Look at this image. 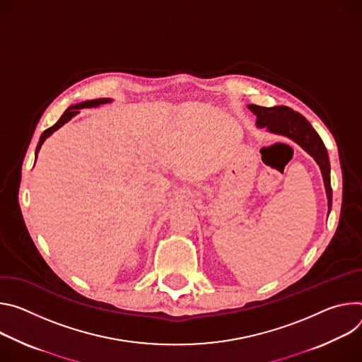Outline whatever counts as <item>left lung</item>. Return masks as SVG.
I'll return each instance as SVG.
<instances>
[{"mask_svg": "<svg viewBox=\"0 0 362 362\" xmlns=\"http://www.w3.org/2000/svg\"><path fill=\"white\" fill-rule=\"evenodd\" d=\"M256 115V125L257 128H264L272 134L282 135L299 146H302L315 160L320 168L324 177V184L328 197V213L332 207V188H331V165L327 148L312 128L308 120L293 109L288 106H273V107H263L257 105L247 106Z\"/></svg>", "mask_w": 362, "mask_h": 362, "instance_id": "obj_1", "label": "left lung"}]
</instances>
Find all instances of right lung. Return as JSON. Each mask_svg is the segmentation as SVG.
Wrapping results in <instances>:
<instances>
[{"label":"right lung","instance_id":"1","mask_svg":"<svg viewBox=\"0 0 362 362\" xmlns=\"http://www.w3.org/2000/svg\"><path fill=\"white\" fill-rule=\"evenodd\" d=\"M109 102H112L110 99H95V100H86V102H82V103H77V105H71L70 107H67L66 109V112L62 115V117L57 120V122L52 127V128H49V129H46L45 132H43V135L40 136V141H38V145H37V148H35V158H37V152L40 151V148H42V145H43V142L54 132V131H57L59 128H62L66 122H69V120L74 116V115H77L78 113V109H85V107H96V106H99V105H103V103H109Z\"/></svg>","mask_w":362,"mask_h":362}]
</instances>
